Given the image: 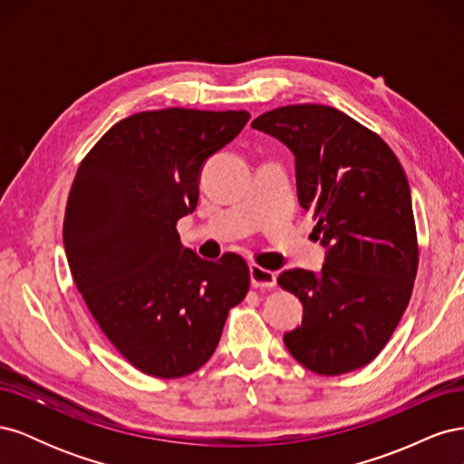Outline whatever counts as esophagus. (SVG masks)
Wrapping results in <instances>:
<instances>
[{
    "label": "esophagus",
    "instance_id": "esophagus-1",
    "mask_svg": "<svg viewBox=\"0 0 464 464\" xmlns=\"http://www.w3.org/2000/svg\"><path fill=\"white\" fill-rule=\"evenodd\" d=\"M249 280L256 288H273L276 285V275L259 265H249Z\"/></svg>",
    "mask_w": 464,
    "mask_h": 464
}]
</instances>
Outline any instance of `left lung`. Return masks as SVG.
I'll list each match as a JSON object with an SVG mask.
<instances>
[{
	"label": "left lung",
	"instance_id": "8db88e82",
	"mask_svg": "<svg viewBox=\"0 0 464 464\" xmlns=\"http://www.w3.org/2000/svg\"><path fill=\"white\" fill-rule=\"evenodd\" d=\"M251 128L294 154L298 201L312 210V236L325 247L319 273L278 275L304 305L302 325L285 334L288 353L319 375L366 366L397 329L418 269L402 166L382 137L331 106H283Z\"/></svg>",
	"mask_w": 464,
	"mask_h": 464
}]
</instances>
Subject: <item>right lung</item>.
Returning a JSON list of instances; mask_svg holds the SVG:
<instances>
[{
  "label": "right lung",
  "mask_w": 464,
  "mask_h": 464,
  "mask_svg": "<svg viewBox=\"0 0 464 464\" xmlns=\"http://www.w3.org/2000/svg\"><path fill=\"white\" fill-rule=\"evenodd\" d=\"M246 110L166 108L118 121L81 162L69 191V269L108 341L137 370L172 379L213 356L246 261H205L176 224L199 199L203 164L244 130Z\"/></svg>",
  "instance_id": "1"
}]
</instances>
